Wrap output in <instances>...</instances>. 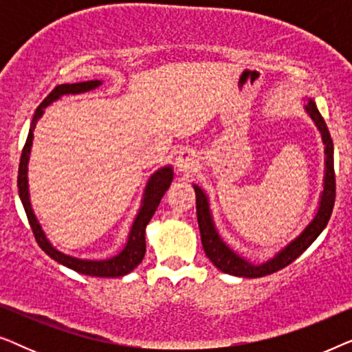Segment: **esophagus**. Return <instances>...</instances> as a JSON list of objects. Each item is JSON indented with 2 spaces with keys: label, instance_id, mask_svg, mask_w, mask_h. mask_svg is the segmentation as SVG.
<instances>
[{
  "label": "esophagus",
  "instance_id": "1",
  "mask_svg": "<svg viewBox=\"0 0 352 352\" xmlns=\"http://www.w3.org/2000/svg\"><path fill=\"white\" fill-rule=\"evenodd\" d=\"M195 165H197V152L194 148H187V147L182 148L179 155L176 158L177 171L182 173V175H186V173L194 170Z\"/></svg>",
  "mask_w": 352,
  "mask_h": 352
}]
</instances>
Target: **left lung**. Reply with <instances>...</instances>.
Here are the masks:
<instances>
[{"mask_svg": "<svg viewBox=\"0 0 352 352\" xmlns=\"http://www.w3.org/2000/svg\"><path fill=\"white\" fill-rule=\"evenodd\" d=\"M305 110L309 115L312 122L319 129L322 142H324V184H322L320 197H319V206H317L314 216L306 228L292 239L285 247H282L278 252L274 253V256L267 258L263 263H252L250 259L243 258L242 254L234 252L228 243L221 237L218 229H216L213 213L210 208V199L208 194L201 189L199 184H192L195 189V199H197V219H199L200 228V237L201 245H204L205 254L210 258V261L214 264L219 271L235 277H248V278H258L267 274L280 271L282 267L288 266V264L295 261L300 254L305 252L306 248L311 247V243L319 237L322 230L325 229L327 223H329L331 210H333L335 204V171H333V142H331L329 128L322 118V115L317 110L316 100L312 98H305Z\"/></svg>", "mask_w": 352, "mask_h": 352, "instance_id": "left-lung-1", "label": "left lung"}]
</instances>
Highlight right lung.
<instances>
[{"label":"right lung","instance_id":"right-lung-1","mask_svg":"<svg viewBox=\"0 0 352 352\" xmlns=\"http://www.w3.org/2000/svg\"><path fill=\"white\" fill-rule=\"evenodd\" d=\"M102 85V80H89V81H80V83H65L60 86H56L51 91L50 96L43 100L40 107L35 110L33 115L30 129H28V138L25 146H23L22 155H21V165H19V177H17V187H19V197L25 208L28 223L35 234V239L38 245H40L43 252L47 256L56 259L57 263H60L62 266L74 269V271L80 274H86V276L93 277H122L126 276L136 269L139 264L142 263L144 254H146V228L148 221L152 219L153 213H155L158 205H160L162 197L165 195V192L170 187L175 173H173L171 165H165L158 168L157 171H153L151 177H148L146 189H144L141 206H139L136 216L131 224V229L128 232L126 243L123 245V248L120 250L113 256L105 258V259H83V258H75L70 254H65L57 250L54 245L51 243V240L46 237L45 230H43L40 221H38L35 211H33L32 201H30V190H28V162H30V152L33 146V131H35L38 120L43 117L45 109L47 105H51L56 100L69 94H83L88 91H93Z\"/></svg>","mask_w":352,"mask_h":352}]
</instances>
